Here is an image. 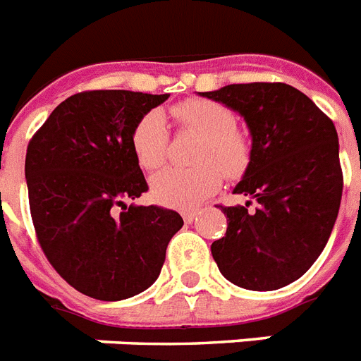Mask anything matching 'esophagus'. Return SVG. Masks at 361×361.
<instances>
[{
  "label": "esophagus",
  "instance_id": "1",
  "mask_svg": "<svg viewBox=\"0 0 361 361\" xmlns=\"http://www.w3.org/2000/svg\"><path fill=\"white\" fill-rule=\"evenodd\" d=\"M183 218H184V221H186V224H192V221L197 218V210H188V212H184Z\"/></svg>",
  "mask_w": 361,
  "mask_h": 361
}]
</instances>
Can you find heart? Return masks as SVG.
<instances>
[{
	"mask_svg": "<svg viewBox=\"0 0 361 361\" xmlns=\"http://www.w3.org/2000/svg\"><path fill=\"white\" fill-rule=\"evenodd\" d=\"M171 117L190 134L199 135L195 147V167H164L152 175L151 194L154 201L171 209H197L227 177H240L246 171L252 147L240 130L235 128V114L214 100L190 99L171 108ZM132 151L143 169L162 166L167 151L164 117L149 111L132 130Z\"/></svg>",
	"mask_w": 361,
	"mask_h": 361,
	"instance_id": "heart-1",
	"label": "heart"
}]
</instances>
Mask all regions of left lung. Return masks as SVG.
Returning <instances> with one entry per match:
<instances>
[{"mask_svg": "<svg viewBox=\"0 0 361 361\" xmlns=\"http://www.w3.org/2000/svg\"><path fill=\"white\" fill-rule=\"evenodd\" d=\"M199 94L244 117L252 135L250 164L233 192L257 207H221L229 220L212 257L242 289H281L310 270L336 224L343 194L336 126L287 83H233Z\"/></svg>", "mask_w": 361, "mask_h": 361, "instance_id": "8db88e82", "label": "left lung"}]
</instances>
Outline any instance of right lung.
Wrapping results in <instances>:
<instances>
[{"instance_id": "right-lung-1", "label": "right lung", "mask_w": 361, "mask_h": 361, "mask_svg": "<svg viewBox=\"0 0 361 361\" xmlns=\"http://www.w3.org/2000/svg\"><path fill=\"white\" fill-rule=\"evenodd\" d=\"M169 94L87 91L61 102L33 135L25 183L40 247L66 283L104 302L160 276L178 212L126 204L149 190L132 151L137 121Z\"/></svg>"}]
</instances>
